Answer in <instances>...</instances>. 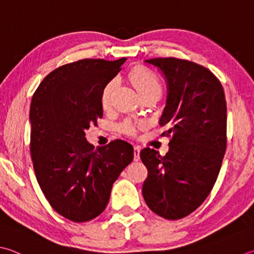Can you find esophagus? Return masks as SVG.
I'll return each mask as SVG.
<instances>
[{"label": "esophagus", "instance_id": "obj_1", "mask_svg": "<svg viewBox=\"0 0 254 254\" xmlns=\"http://www.w3.org/2000/svg\"><path fill=\"white\" fill-rule=\"evenodd\" d=\"M140 151H141V147L134 145V161L140 160Z\"/></svg>", "mask_w": 254, "mask_h": 254}]
</instances>
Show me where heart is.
Listing matches in <instances>:
<instances>
[{"label":"heart","instance_id":"heart-1","mask_svg":"<svg viewBox=\"0 0 254 254\" xmlns=\"http://www.w3.org/2000/svg\"><path fill=\"white\" fill-rule=\"evenodd\" d=\"M128 80L132 83V85L135 87L137 93L140 95L147 93V92L158 91L161 92V85L160 82L156 79L153 73L145 70L142 67H135L128 74ZM115 81H110L107 85L104 86L102 91V95H101V103H102L103 108H108L110 105V100H111V94L114 90ZM121 130L127 134H132L134 132V127L132 124L126 121L121 124Z\"/></svg>","mask_w":254,"mask_h":254}]
</instances>
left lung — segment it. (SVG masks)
<instances>
[{"label":"left lung","instance_id":"1","mask_svg":"<svg viewBox=\"0 0 254 254\" xmlns=\"http://www.w3.org/2000/svg\"><path fill=\"white\" fill-rule=\"evenodd\" d=\"M144 62L167 83L159 124L170 143L163 158L150 147L141 151L147 169L142 193L155 214L178 220L203 203L218 178L227 149V102L219 80L199 64L174 58Z\"/></svg>","mask_w":254,"mask_h":254}]
</instances>
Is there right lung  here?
<instances>
[{
	"instance_id": "1",
	"label": "right lung",
	"mask_w": 254,
	"mask_h": 254,
	"mask_svg": "<svg viewBox=\"0 0 254 254\" xmlns=\"http://www.w3.org/2000/svg\"><path fill=\"white\" fill-rule=\"evenodd\" d=\"M126 61L84 59L65 64L45 76L32 98L35 177L51 206L73 222L102 213L113 183L133 160L130 143L115 140L94 149L85 137L90 124L103 115L104 86Z\"/></svg>"
}]
</instances>
